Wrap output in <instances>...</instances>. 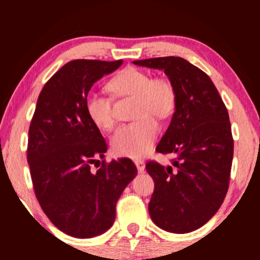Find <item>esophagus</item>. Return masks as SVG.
Masks as SVG:
<instances>
[{
  "instance_id": "1",
  "label": "esophagus",
  "mask_w": 260,
  "mask_h": 260,
  "mask_svg": "<svg viewBox=\"0 0 260 260\" xmlns=\"http://www.w3.org/2000/svg\"><path fill=\"white\" fill-rule=\"evenodd\" d=\"M134 164H136L137 169H138L139 172L144 171V169H145V162H144V160H136V161H134Z\"/></svg>"
}]
</instances>
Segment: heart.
Wrapping results in <instances>:
<instances>
[{
	"label": "heart",
	"instance_id": "obj_1",
	"mask_svg": "<svg viewBox=\"0 0 260 260\" xmlns=\"http://www.w3.org/2000/svg\"><path fill=\"white\" fill-rule=\"evenodd\" d=\"M115 98H133V117L137 121L120 127L111 139L112 151L118 156L138 159L150 153L159 133L154 118L166 120L175 112L177 92L174 83L165 77H154L139 68L127 67L107 83ZM89 120L100 131L115 126L112 100L90 94L85 100Z\"/></svg>",
	"mask_w": 260,
	"mask_h": 260
}]
</instances>
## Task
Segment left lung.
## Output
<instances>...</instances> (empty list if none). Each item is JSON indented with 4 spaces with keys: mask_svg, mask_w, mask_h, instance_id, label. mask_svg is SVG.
<instances>
[{
    "mask_svg": "<svg viewBox=\"0 0 260 260\" xmlns=\"http://www.w3.org/2000/svg\"><path fill=\"white\" fill-rule=\"evenodd\" d=\"M133 63L162 70L177 92L171 123L156 147L157 153L174 155L172 165H145L155 183L149 214L165 231H194L215 215L229 189L234 139L228 109L208 74L187 59Z\"/></svg>",
    "mask_w": 260,
    "mask_h": 260,
    "instance_id": "left-lung-1",
    "label": "left lung"
}]
</instances>
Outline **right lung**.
<instances>
[{
	"label": "right lung",
	"instance_id": "right-lung-1",
	"mask_svg": "<svg viewBox=\"0 0 260 260\" xmlns=\"http://www.w3.org/2000/svg\"><path fill=\"white\" fill-rule=\"evenodd\" d=\"M122 62L66 63L44 85L29 127L26 159L39 204L56 228L77 238L111 228L116 203L138 172L126 157L100 164L107 144L85 111L92 84Z\"/></svg>",
	"mask_w": 260,
	"mask_h": 260
}]
</instances>
